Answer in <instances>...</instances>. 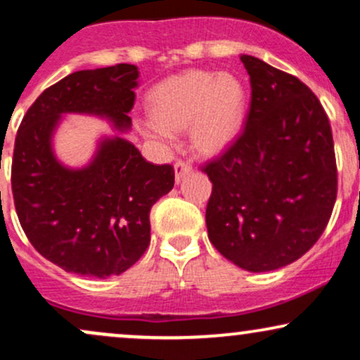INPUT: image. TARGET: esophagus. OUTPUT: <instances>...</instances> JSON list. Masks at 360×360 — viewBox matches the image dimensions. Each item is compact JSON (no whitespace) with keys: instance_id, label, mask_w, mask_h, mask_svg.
<instances>
[{"instance_id":"obj_1","label":"esophagus","mask_w":360,"mask_h":360,"mask_svg":"<svg viewBox=\"0 0 360 360\" xmlns=\"http://www.w3.org/2000/svg\"><path fill=\"white\" fill-rule=\"evenodd\" d=\"M191 172H193V166L188 162V160H177L174 164V174H176L177 184H179L186 176L191 174Z\"/></svg>"}]
</instances>
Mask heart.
I'll return each mask as SVG.
<instances>
[{"instance_id": "b5f03b06", "label": "heart", "mask_w": 360, "mask_h": 360, "mask_svg": "<svg viewBox=\"0 0 360 360\" xmlns=\"http://www.w3.org/2000/svg\"><path fill=\"white\" fill-rule=\"evenodd\" d=\"M152 117L142 122L147 137L171 142L174 131L191 128L193 147L203 155H220L240 135L247 91L232 72L193 69L160 82L148 98Z\"/></svg>"}]
</instances>
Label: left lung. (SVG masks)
<instances>
[{"label": "left lung", "instance_id": "left-lung-1", "mask_svg": "<svg viewBox=\"0 0 360 360\" xmlns=\"http://www.w3.org/2000/svg\"><path fill=\"white\" fill-rule=\"evenodd\" d=\"M250 108L237 142L205 167L210 242L249 272L279 269L315 245L337 198L332 128L298 77L242 53Z\"/></svg>", "mask_w": 360, "mask_h": 360}]
</instances>
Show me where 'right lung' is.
Masks as SVG:
<instances>
[{"instance_id": "1", "label": "right lung", "mask_w": 360, "mask_h": 360, "mask_svg": "<svg viewBox=\"0 0 360 360\" xmlns=\"http://www.w3.org/2000/svg\"><path fill=\"white\" fill-rule=\"evenodd\" d=\"M139 74L131 64L69 74L37 98L16 134V214L39 254L68 272L106 279L130 269L150 242V208L174 188L172 166L147 162L118 135L131 130ZM68 114L105 119L117 131L102 136L79 168L53 148Z\"/></svg>"}]
</instances>
